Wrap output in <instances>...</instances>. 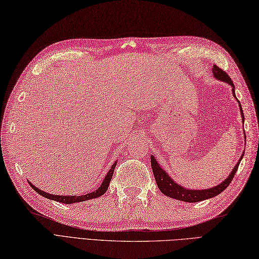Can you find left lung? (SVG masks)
Returning <instances> with one entry per match:
<instances>
[{"instance_id": "8db88e82", "label": "left lung", "mask_w": 259, "mask_h": 259, "mask_svg": "<svg viewBox=\"0 0 259 259\" xmlns=\"http://www.w3.org/2000/svg\"><path fill=\"white\" fill-rule=\"evenodd\" d=\"M212 73L214 75V78H215L217 80L225 82V83H228L232 87V94L238 102L239 111H241V115H242V121L244 123L245 122L244 113H243V110H242L241 103H239V101L237 100V98L235 96V90H234L235 87H234V83H233L232 79L229 77L228 73L223 71L222 69H220L215 65H213ZM244 134H245V132H244ZM244 138L246 141L245 135H244ZM243 156H244V153L242 154L241 158L238 159L235 167L233 168L231 174L228 176V178L223 180L222 182H221V184H219L218 186H214L212 188L198 189V190H197V189H188L184 186L177 184V182H176L171 177H170V175L166 171V170L159 165L154 155H150V163H151V168H153V174H154V177H155V180H156V184H157V186H158L159 190L163 194L167 195V197H169V198L176 199V200L193 203V202H199V201H203V200H206V199H211L213 197H217L218 194H220L221 192L224 191L225 189L228 188L229 185L231 184L232 179L234 178V176L237 171L238 165H239V162H241Z\"/></svg>"}]
</instances>
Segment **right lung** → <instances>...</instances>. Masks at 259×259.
Here are the masks:
<instances>
[{
	"instance_id": "1",
	"label": "right lung",
	"mask_w": 259,
	"mask_h": 259,
	"mask_svg": "<svg viewBox=\"0 0 259 259\" xmlns=\"http://www.w3.org/2000/svg\"><path fill=\"white\" fill-rule=\"evenodd\" d=\"M116 166V161H114V163L111 166L110 170L108 171V174L105 175V177L102 181V185H101L97 190L92 191L91 193H87V194H82V195H59V194H52V193H48L40 190V189L37 188L36 186H34L31 182L28 181V184L30 185V187L34 189V190L40 194L41 197H45L49 200H54L57 201V202H61V203H65V204H72V203H77V202H82V201H87V200H92V199H96L101 197V195H103L106 190H108L109 185H110V181L112 179V176L113 172H114V169Z\"/></svg>"
}]
</instances>
